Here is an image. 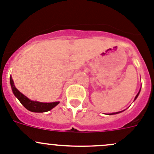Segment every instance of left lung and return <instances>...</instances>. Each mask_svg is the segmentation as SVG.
<instances>
[{"instance_id": "8db88e82", "label": "left lung", "mask_w": 154, "mask_h": 154, "mask_svg": "<svg viewBox=\"0 0 154 154\" xmlns=\"http://www.w3.org/2000/svg\"><path fill=\"white\" fill-rule=\"evenodd\" d=\"M140 89H141V88H140ZM140 91H139V92H138V93H137V96H136V97H135V99H134V100H136V99H137V98L138 97L139 94H140ZM123 111H124V110H123ZM123 111H120V112H113V113H109V115H114V114H118V113H120V112H123Z\"/></svg>"}]
</instances>
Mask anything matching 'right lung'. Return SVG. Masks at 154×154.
I'll return each mask as SVG.
<instances>
[{"instance_id": "right-lung-1", "label": "right lung", "mask_w": 154, "mask_h": 154, "mask_svg": "<svg viewBox=\"0 0 154 154\" xmlns=\"http://www.w3.org/2000/svg\"><path fill=\"white\" fill-rule=\"evenodd\" d=\"M10 83L11 86L12 92L15 97L18 99L20 103L24 106L28 110L33 112H45L55 107L59 103V102H53V103H42L38 101H34L28 99L24 94L19 92L14 85L12 77H10Z\"/></svg>"}]
</instances>
